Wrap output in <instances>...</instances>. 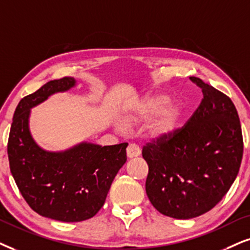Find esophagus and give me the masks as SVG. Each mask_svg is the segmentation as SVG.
Instances as JSON below:
<instances>
[{"instance_id": "obj_1", "label": "esophagus", "mask_w": 250, "mask_h": 250, "mask_svg": "<svg viewBox=\"0 0 250 250\" xmlns=\"http://www.w3.org/2000/svg\"><path fill=\"white\" fill-rule=\"evenodd\" d=\"M141 154V148L138 145H136L134 143H130L127 147V156L128 158H135L138 157Z\"/></svg>"}]
</instances>
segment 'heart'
Listing matches in <instances>:
<instances>
[{"label": "heart", "instance_id": "heart-1", "mask_svg": "<svg viewBox=\"0 0 250 250\" xmlns=\"http://www.w3.org/2000/svg\"><path fill=\"white\" fill-rule=\"evenodd\" d=\"M168 96L163 93L147 98L136 110H125L122 115L123 122L132 125L153 116L146 127V134L152 138L166 137L174 131L181 114L178 104L168 103Z\"/></svg>", "mask_w": 250, "mask_h": 250}]
</instances>
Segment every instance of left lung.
Returning a JSON list of instances; mask_svg holds the SVG:
<instances>
[{
	"label": "left lung",
	"mask_w": 250,
	"mask_h": 250,
	"mask_svg": "<svg viewBox=\"0 0 250 250\" xmlns=\"http://www.w3.org/2000/svg\"><path fill=\"white\" fill-rule=\"evenodd\" d=\"M201 105L181 129L143 147L148 165L145 190L160 213L198 217L222 201L239 173L241 125L232 100L197 77Z\"/></svg>",
	"instance_id": "1"
}]
</instances>
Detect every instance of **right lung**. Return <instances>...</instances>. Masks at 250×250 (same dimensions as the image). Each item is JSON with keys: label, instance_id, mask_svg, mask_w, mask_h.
<instances>
[{"label": "right lung", "instance_id": "obj_1", "mask_svg": "<svg viewBox=\"0 0 250 250\" xmlns=\"http://www.w3.org/2000/svg\"><path fill=\"white\" fill-rule=\"evenodd\" d=\"M74 86V77H63L24 97L15 110L8 142L11 174L25 201L40 216L64 223L90 219L102 209L127 162L128 143L102 146L81 142L64 151H48L34 141L31 109Z\"/></svg>", "mask_w": 250, "mask_h": 250}]
</instances>
